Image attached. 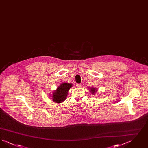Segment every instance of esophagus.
Segmentation results:
<instances>
[{"label": "esophagus", "instance_id": "obj_1", "mask_svg": "<svg viewBox=\"0 0 148 148\" xmlns=\"http://www.w3.org/2000/svg\"><path fill=\"white\" fill-rule=\"evenodd\" d=\"M82 86V84H77V88H80Z\"/></svg>", "mask_w": 148, "mask_h": 148}]
</instances>
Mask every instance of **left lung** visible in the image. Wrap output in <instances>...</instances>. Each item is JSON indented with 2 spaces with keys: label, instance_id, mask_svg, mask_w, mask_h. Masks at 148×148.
<instances>
[{
  "label": "left lung",
  "instance_id": "left-lung-1",
  "mask_svg": "<svg viewBox=\"0 0 148 148\" xmlns=\"http://www.w3.org/2000/svg\"><path fill=\"white\" fill-rule=\"evenodd\" d=\"M89 89H90L89 90H90V92H91V94H92L93 95L96 93V92H97V91L98 90L97 88H93V87H91Z\"/></svg>",
  "mask_w": 148,
  "mask_h": 148
}]
</instances>
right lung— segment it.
I'll list each match as a JSON object with an SVG mask.
<instances>
[{"mask_svg": "<svg viewBox=\"0 0 148 148\" xmlns=\"http://www.w3.org/2000/svg\"><path fill=\"white\" fill-rule=\"evenodd\" d=\"M71 83H63L56 88V90L53 91L51 95L49 97L53 101L56 103H62L65 101L68 97V91L72 87Z\"/></svg>", "mask_w": 148, "mask_h": 148, "instance_id": "right-lung-1", "label": "right lung"}]
</instances>
